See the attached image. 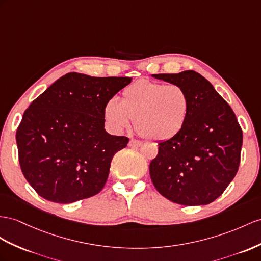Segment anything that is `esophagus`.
<instances>
[{
  "label": "esophagus",
  "mask_w": 261,
  "mask_h": 261,
  "mask_svg": "<svg viewBox=\"0 0 261 261\" xmlns=\"http://www.w3.org/2000/svg\"><path fill=\"white\" fill-rule=\"evenodd\" d=\"M141 144H142L141 141H139V140H136V139H131L129 141V146H133V148H139Z\"/></svg>",
  "instance_id": "34e87169"
}]
</instances>
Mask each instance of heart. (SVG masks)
Instances as JSON below:
<instances>
[{"label":"heart","instance_id":"heart-1","mask_svg":"<svg viewBox=\"0 0 261 261\" xmlns=\"http://www.w3.org/2000/svg\"><path fill=\"white\" fill-rule=\"evenodd\" d=\"M190 111L191 100L182 86L140 79L125 87L121 101L109 99L105 105L103 115L112 131L128 129L135 119L140 135L161 141L182 131Z\"/></svg>","mask_w":261,"mask_h":261}]
</instances>
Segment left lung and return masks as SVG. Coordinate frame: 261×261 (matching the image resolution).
<instances>
[{
    "label": "left lung",
    "mask_w": 261,
    "mask_h": 261,
    "mask_svg": "<svg viewBox=\"0 0 261 261\" xmlns=\"http://www.w3.org/2000/svg\"><path fill=\"white\" fill-rule=\"evenodd\" d=\"M182 86L191 111L182 131L159 142L150 176L160 194L185 205H207L223 194L240 162L243 131L230 106L194 70L152 75Z\"/></svg>",
    "instance_id": "1"
}]
</instances>
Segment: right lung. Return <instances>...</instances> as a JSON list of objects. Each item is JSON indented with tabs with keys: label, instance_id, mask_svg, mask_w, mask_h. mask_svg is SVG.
I'll return each mask as SVG.
<instances>
[{
	"label": "right lung",
	"instance_id": "1",
	"mask_svg": "<svg viewBox=\"0 0 261 261\" xmlns=\"http://www.w3.org/2000/svg\"><path fill=\"white\" fill-rule=\"evenodd\" d=\"M131 80L68 72L25 110L16 131L19 165L39 196L69 204L102 190L113 155L129 142L106 131L103 108Z\"/></svg>",
	"mask_w": 261,
	"mask_h": 261
}]
</instances>
